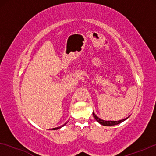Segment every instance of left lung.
Here are the masks:
<instances>
[{
    "label": "left lung",
    "mask_w": 156,
    "mask_h": 156,
    "mask_svg": "<svg viewBox=\"0 0 156 156\" xmlns=\"http://www.w3.org/2000/svg\"><path fill=\"white\" fill-rule=\"evenodd\" d=\"M93 116L94 117V119L97 120L98 122H99L100 124L103 125V126H114V125H117V124H119V123L123 122V121H125L126 119H127L129 117H127V118H126L124 119H122V120H120V121H104L102 120V119H100L99 117H97L96 116L94 113L93 112Z\"/></svg>",
    "instance_id": "obj_1"
}]
</instances>
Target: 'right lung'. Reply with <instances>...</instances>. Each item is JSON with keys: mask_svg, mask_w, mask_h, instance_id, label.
I'll use <instances>...</instances> for the list:
<instances>
[{"mask_svg": "<svg viewBox=\"0 0 156 156\" xmlns=\"http://www.w3.org/2000/svg\"><path fill=\"white\" fill-rule=\"evenodd\" d=\"M67 122H66L65 124H63V125H62L61 126H59V127H57V128H53V129H50V130H57V129H60L61 127H62V126H65V124H67Z\"/></svg>", "mask_w": 156, "mask_h": 156, "instance_id": "obj_1", "label": "right lung"}]
</instances>
